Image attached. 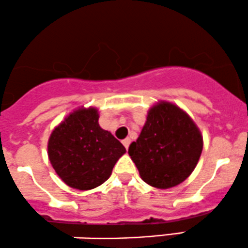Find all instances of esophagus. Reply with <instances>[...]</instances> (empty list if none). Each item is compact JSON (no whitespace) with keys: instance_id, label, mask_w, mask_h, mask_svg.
<instances>
[{"instance_id":"esophagus-1","label":"esophagus","mask_w":248,"mask_h":248,"mask_svg":"<svg viewBox=\"0 0 248 248\" xmlns=\"http://www.w3.org/2000/svg\"><path fill=\"white\" fill-rule=\"evenodd\" d=\"M122 143H124V146L126 147V149H128V147L130 145V139L129 138L124 139V140H122Z\"/></svg>"}]
</instances>
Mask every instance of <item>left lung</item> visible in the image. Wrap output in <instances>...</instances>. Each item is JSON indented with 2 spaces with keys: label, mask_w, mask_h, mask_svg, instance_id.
Instances as JSON below:
<instances>
[{
  "label": "left lung",
  "mask_w": 248,
  "mask_h": 248,
  "mask_svg": "<svg viewBox=\"0 0 248 248\" xmlns=\"http://www.w3.org/2000/svg\"><path fill=\"white\" fill-rule=\"evenodd\" d=\"M202 146V135L188 114L174 103L160 101L148 110L128 154L146 184L167 189L192 174Z\"/></svg>",
  "instance_id": "8db88e82"
}]
</instances>
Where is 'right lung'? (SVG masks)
Segmentation results:
<instances>
[{
	"label": "right lung",
	"mask_w": 248,
	"mask_h": 248,
	"mask_svg": "<svg viewBox=\"0 0 248 248\" xmlns=\"http://www.w3.org/2000/svg\"><path fill=\"white\" fill-rule=\"evenodd\" d=\"M126 153L124 145L102 129L96 108H78L51 132L48 156L64 184L80 190L93 189L110 176Z\"/></svg>",
	"instance_id": "1"
}]
</instances>
